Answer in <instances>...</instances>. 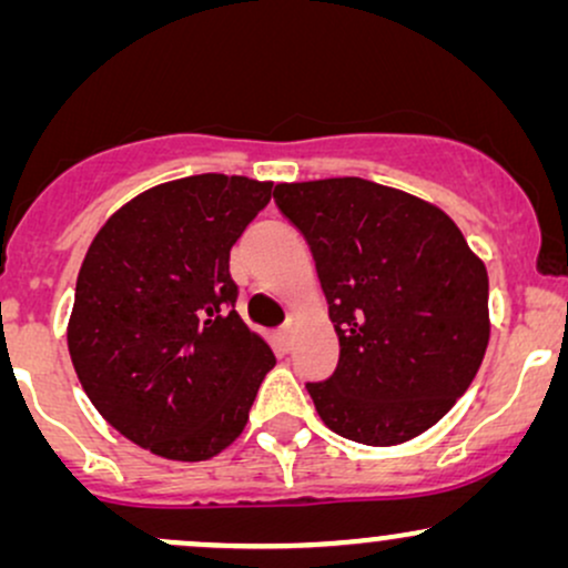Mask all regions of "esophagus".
Wrapping results in <instances>:
<instances>
[{
	"label": "esophagus",
	"mask_w": 568,
	"mask_h": 568,
	"mask_svg": "<svg viewBox=\"0 0 568 568\" xmlns=\"http://www.w3.org/2000/svg\"><path fill=\"white\" fill-rule=\"evenodd\" d=\"M291 334H293V325H291V323H285L283 328H280V338H283V344H288Z\"/></svg>",
	"instance_id": "obj_1"
}]
</instances>
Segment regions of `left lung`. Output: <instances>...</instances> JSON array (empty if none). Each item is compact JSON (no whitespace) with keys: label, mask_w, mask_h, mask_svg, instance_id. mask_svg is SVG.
I'll return each mask as SVG.
<instances>
[{"label":"left lung","mask_w":568,"mask_h":568,"mask_svg":"<svg viewBox=\"0 0 568 568\" xmlns=\"http://www.w3.org/2000/svg\"><path fill=\"white\" fill-rule=\"evenodd\" d=\"M304 234L338 336V366L310 382L342 438L397 446L438 425L488 347L486 264L433 202L355 179L277 184Z\"/></svg>","instance_id":"8db88e82"}]
</instances>
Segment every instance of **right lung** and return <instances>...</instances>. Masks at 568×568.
Segmentation results:
<instances>
[{"mask_svg":"<svg viewBox=\"0 0 568 568\" xmlns=\"http://www.w3.org/2000/svg\"><path fill=\"white\" fill-rule=\"evenodd\" d=\"M272 181L202 173L133 197L90 243L69 355L98 414L135 446L205 462L245 429L270 344L234 310L230 251Z\"/></svg>","mask_w":568,"mask_h":568,"instance_id":"obj_1","label":"right lung"}]
</instances>
